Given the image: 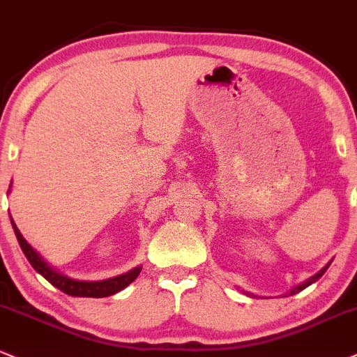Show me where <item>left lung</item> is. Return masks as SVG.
Listing matches in <instances>:
<instances>
[{
    "label": "left lung",
    "mask_w": 357,
    "mask_h": 357,
    "mask_svg": "<svg viewBox=\"0 0 357 357\" xmlns=\"http://www.w3.org/2000/svg\"><path fill=\"white\" fill-rule=\"evenodd\" d=\"M328 267H329V264H328V266H326V267H322V269H321L319 272H317L316 275H312V278H309L307 280H304L303 284H299V286L292 289V291L289 292V296H294V294H297V292H299V291H303V289H305V287H307V286H311V284L316 282V280H319V279L322 278V275H324V272L328 271ZM249 296H250V294H249Z\"/></svg>",
    "instance_id": "8db88e82"
}]
</instances>
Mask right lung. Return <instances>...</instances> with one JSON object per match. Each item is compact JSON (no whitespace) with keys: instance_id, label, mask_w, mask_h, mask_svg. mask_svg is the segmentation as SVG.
<instances>
[{"instance_id":"1","label":"right lung","mask_w":357,"mask_h":357,"mask_svg":"<svg viewBox=\"0 0 357 357\" xmlns=\"http://www.w3.org/2000/svg\"><path fill=\"white\" fill-rule=\"evenodd\" d=\"M11 225H13V230H15V234H16V238H18V242H20L21 250H23V254L26 255V259L33 266V269H35L38 274L43 275V278L48 280L50 284H53L54 287H58L61 292H65V294H68V296H73V297H108V296H113V294H116V292H120L121 289L130 286V284H132L133 280L138 278V274H140V271H142V267L138 266V267H135V269L125 272V274L116 275V278H112V279L75 280V279L68 278V275H63L58 271H54L52 266H48V262H46L45 259L41 257V255L38 254L26 241H24V237L21 236V232L18 230V227H16V224L13 222V219H11Z\"/></svg>"}]
</instances>
